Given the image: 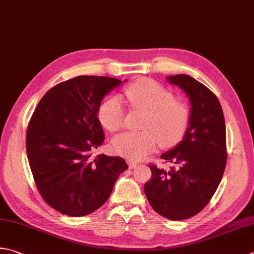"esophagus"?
Masks as SVG:
<instances>
[{
	"label": "esophagus",
	"mask_w": 254,
	"mask_h": 254,
	"mask_svg": "<svg viewBox=\"0 0 254 254\" xmlns=\"http://www.w3.org/2000/svg\"><path fill=\"white\" fill-rule=\"evenodd\" d=\"M127 164H128V167L130 168H134L137 165V162L136 161H133V160H127Z\"/></svg>",
	"instance_id": "1"
}]
</instances>
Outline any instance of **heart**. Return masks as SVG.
Segmentation results:
<instances>
[{"instance_id":"obj_1","label":"heart","mask_w":254,"mask_h":254,"mask_svg":"<svg viewBox=\"0 0 254 254\" xmlns=\"http://www.w3.org/2000/svg\"><path fill=\"white\" fill-rule=\"evenodd\" d=\"M128 101L134 108L147 112L143 123L144 131L127 132L113 138L112 150L131 158H141L155 148L157 142L163 147L180 143L190 123V111L185 103L174 100V94L152 79L141 78L126 89ZM123 102L113 96L99 107V121L111 132L120 130L124 124Z\"/></svg>"}]
</instances>
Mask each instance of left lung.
Here are the masks:
<instances>
[{
    "label": "left lung",
    "mask_w": 254,
    "mask_h": 254,
    "mask_svg": "<svg viewBox=\"0 0 254 254\" xmlns=\"http://www.w3.org/2000/svg\"><path fill=\"white\" fill-rule=\"evenodd\" d=\"M190 102V123L183 141L161 155L168 171L150 164L152 178L144 191L153 209L171 220L200 212L219 186L227 163L225 117L218 98L187 74L167 77Z\"/></svg>",
    "instance_id": "left-lung-1"
}]
</instances>
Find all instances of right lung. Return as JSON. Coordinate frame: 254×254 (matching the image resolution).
Listing matches in <instances>:
<instances>
[{
    "label": "right lung",
    "mask_w": 254,
    "mask_h": 254,
    "mask_svg": "<svg viewBox=\"0 0 254 254\" xmlns=\"http://www.w3.org/2000/svg\"><path fill=\"white\" fill-rule=\"evenodd\" d=\"M121 80L78 76L48 90L28 123L26 152L43 199L70 217L96 211L127 170L120 156L91 152L104 141L98 119L101 100Z\"/></svg>",
    "instance_id": "obj_1"
}]
</instances>
